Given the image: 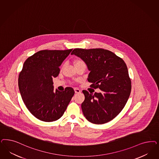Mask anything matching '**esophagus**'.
Returning <instances> with one entry per match:
<instances>
[{"mask_svg":"<svg viewBox=\"0 0 159 159\" xmlns=\"http://www.w3.org/2000/svg\"><path fill=\"white\" fill-rule=\"evenodd\" d=\"M74 91H75V93H80V92H81L80 89H79L78 88H74Z\"/></svg>","mask_w":159,"mask_h":159,"instance_id":"obj_1","label":"esophagus"}]
</instances>
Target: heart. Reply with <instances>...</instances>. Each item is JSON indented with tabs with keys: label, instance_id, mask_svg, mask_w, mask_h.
<instances>
[{
	"label": "heart",
	"instance_id": "heart-1",
	"mask_svg": "<svg viewBox=\"0 0 159 159\" xmlns=\"http://www.w3.org/2000/svg\"><path fill=\"white\" fill-rule=\"evenodd\" d=\"M84 64L85 65V62H84V61H82V60H81V59H77V60H75V61H74L75 67L77 66H78V65H84Z\"/></svg>",
	"mask_w": 159,
	"mask_h": 159
}]
</instances>
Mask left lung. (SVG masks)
<instances>
[{"instance_id":"obj_1","label":"left lung","mask_w":159,"mask_h":159,"mask_svg":"<svg viewBox=\"0 0 159 159\" xmlns=\"http://www.w3.org/2000/svg\"><path fill=\"white\" fill-rule=\"evenodd\" d=\"M71 55L81 58L90 71L88 81L90 87L101 92H82L85 100L81 104L84 116L95 124L107 123L122 111L131 92V81L123 60L112 51L102 48H75Z\"/></svg>"}]
</instances>
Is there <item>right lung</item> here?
Here are the masks:
<instances>
[{
	"label": "right lung",
	"mask_w": 159,
	"mask_h": 159,
	"mask_svg": "<svg viewBox=\"0 0 159 159\" xmlns=\"http://www.w3.org/2000/svg\"><path fill=\"white\" fill-rule=\"evenodd\" d=\"M72 50H41L24 62L18 79L21 97L28 110L40 120L50 122L61 118L74 95L72 88L55 92L52 85V78L58 75L59 67Z\"/></svg>",
	"instance_id": "add662e5"
}]
</instances>
